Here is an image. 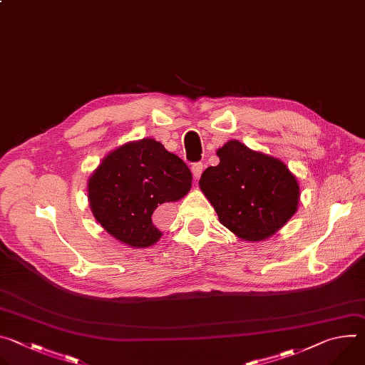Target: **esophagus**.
<instances>
[{
    "label": "esophagus",
    "instance_id": "esophagus-1",
    "mask_svg": "<svg viewBox=\"0 0 365 365\" xmlns=\"http://www.w3.org/2000/svg\"><path fill=\"white\" fill-rule=\"evenodd\" d=\"M202 172H203V165L202 163H193L192 165V173H193L195 179H199Z\"/></svg>",
    "mask_w": 365,
    "mask_h": 365
}]
</instances>
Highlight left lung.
<instances>
[{"mask_svg":"<svg viewBox=\"0 0 365 365\" xmlns=\"http://www.w3.org/2000/svg\"><path fill=\"white\" fill-rule=\"evenodd\" d=\"M217 155L220 165L202 173L199 186L220 222L248 242L274 235L297 211L296 176L282 160L238 140L227 141Z\"/></svg>","mask_w":365,"mask_h":365,"instance_id":"left-lung-1","label":"left lung"}]
</instances>
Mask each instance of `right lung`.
<instances>
[{"mask_svg":"<svg viewBox=\"0 0 365 365\" xmlns=\"http://www.w3.org/2000/svg\"><path fill=\"white\" fill-rule=\"evenodd\" d=\"M192 173L154 138L128 141L110 151L88 179V200L99 225L117 241L144 248L163 235L155 211L182 199Z\"/></svg>","mask_w":365,"mask_h":365,"instance_id":"add662e5","label":"right lung"}]
</instances>
